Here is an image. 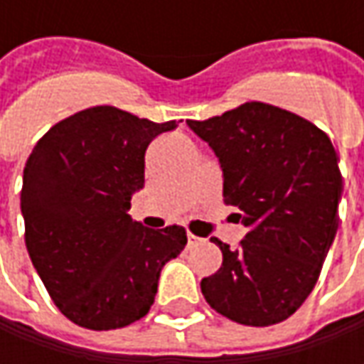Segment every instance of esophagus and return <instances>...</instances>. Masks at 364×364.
<instances>
[{"label": "esophagus", "mask_w": 364, "mask_h": 364, "mask_svg": "<svg viewBox=\"0 0 364 364\" xmlns=\"http://www.w3.org/2000/svg\"><path fill=\"white\" fill-rule=\"evenodd\" d=\"M186 237H188V247H194V245H198L203 241L200 237H196V235H192V232H188Z\"/></svg>", "instance_id": "34e87169"}]
</instances>
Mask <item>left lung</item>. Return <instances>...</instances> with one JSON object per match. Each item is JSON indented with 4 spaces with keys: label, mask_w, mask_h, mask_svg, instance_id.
I'll return each mask as SVG.
<instances>
[{
    "label": "left lung",
    "mask_w": 364,
    "mask_h": 364,
    "mask_svg": "<svg viewBox=\"0 0 364 364\" xmlns=\"http://www.w3.org/2000/svg\"><path fill=\"white\" fill-rule=\"evenodd\" d=\"M186 123L217 154L225 203L249 229L239 249L210 239L223 265L200 282L204 300L245 326L284 322L314 289L338 231L334 146L314 123L259 101Z\"/></svg>",
    "instance_id": "obj_1"
}]
</instances>
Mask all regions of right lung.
<instances>
[{"mask_svg":"<svg viewBox=\"0 0 364 364\" xmlns=\"http://www.w3.org/2000/svg\"><path fill=\"white\" fill-rule=\"evenodd\" d=\"M117 107H91L42 135L23 168L26 247L52 301L89 330L129 326L149 312L161 267L184 227L146 229L127 210L144 188L146 149L176 129Z\"/></svg>","mask_w":364,"mask_h":364,"instance_id":"add662e5","label":"right lung"}]
</instances>
